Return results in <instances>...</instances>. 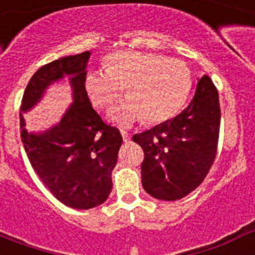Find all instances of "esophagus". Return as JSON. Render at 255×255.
<instances>
[{"label":"esophagus","mask_w":255,"mask_h":255,"mask_svg":"<svg viewBox=\"0 0 255 255\" xmlns=\"http://www.w3.org/2000/svg\"><path fill=\"white\" fill-rule=\"evenodd\" d=\"M121 135H123V139L124 141H130V139H131V136H130V134L128 131H125V130H121Z\"/></svg>","instance_id":"esophagus-1"}]
</instances>
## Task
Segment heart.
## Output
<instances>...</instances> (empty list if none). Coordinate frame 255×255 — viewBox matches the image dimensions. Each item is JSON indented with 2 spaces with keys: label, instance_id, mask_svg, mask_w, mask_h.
<instances>
[{
  "label": "heart",
  "instance_id": "obj_1",
  "mask_svg": "<svg viewBox=\"0 0 255 255\" xmlns=\"http://www.w3.org/2000/svg\"><path fill=\"white\" fill-rule=\"evenodd\" d=\"M191 85V71L184 61L131 49L110 53L105 71H89L84 79L85 93L100 111H110L124 89L128 100L111 115L120 128L140 119L147 124L170 120L184 106Z\"/></svg>",
  "mask_w": 255,
  "mask_h": 255
}]
</instances>
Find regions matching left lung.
<instances>
[{"label":"left lung","instance_id":"obj_1","mask_svg":"<svg viewBox=\"0 0 255 255\" xmlns=\"http://www.w3.org/2000/svg\"><path fill=\"white\" fill-rule=\"evenodd\" d=\"M220 123L218 92L204 75L184 111L132 136L144 152V190L161 200L181 199L195 190L215 162Z\"/></svg>","mask_w":255,"mask_h":255}]
</instances>
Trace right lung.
<instances>
[{
  "mask_svg": "<svg viewBox=\"0 0 255 255\" xmlns=\"http://www.w3.org/2000/svg\"><path fill=\"white\" fill-rule=\"evenodd\" d=\"M91 52L61 57L37 70L25 88L20 112L21 141L31 167L61 203L89 209L105 203L112 189V170L123 143L119 129L106 125L84 89ZM70 75L74 102L57 126L28 133L22 112L41 98L53 81Z\"/></svg>",
  "mask_w": 255,
  "mask_h": 255,
  "instance_id": "add662e5",
  "label": "right lung"
}]
</instances>
